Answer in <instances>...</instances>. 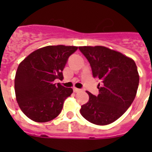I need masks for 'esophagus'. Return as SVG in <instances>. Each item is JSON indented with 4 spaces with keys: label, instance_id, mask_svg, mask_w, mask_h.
Here are the masks:
<instances>
[{
    "label": "esophagus",
    "instance_id": "esophagus-1",
    "mask_svg": "<svg viewBox=\"0 0 152 152\" xmlns=\"http://www.w3.org/2000/svg\"><path fill=\"white\" fill-rule=\"evenodd\" d=\"M73 91L74 92H79V91H80V89H79V88H73Z\"/></svg>",
    "mask_w": 152,
    "mask_h": 152
}]
</instances>
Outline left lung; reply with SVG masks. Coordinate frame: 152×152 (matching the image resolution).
Instances as JSON below:
<instances>
[{"label":"left lung","mask_w":152,"mask_h":152,"mask_svg":"<svg viewBox=\"0 0 152 152\" xmlns=\"http://www.w3.org/2000/svg\"><path fill=\"white\" fill-rule=\"evenodd\" d=\"M79 50L90 63L93 76L102 81L98 96L87 91L89 100L81 106V115L95 125H109L124 114L136 97L140 80L136 63L105 46H80Z\"/></svg>","instance_id":"1"}]
</instances>
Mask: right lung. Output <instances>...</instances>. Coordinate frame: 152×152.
<instances>
[{
    "mask_svg": "<svg viewBox=\"0 0 152 152\" xmlns=\"http://www.w3.org/2000/svg\"><path fill=\"white\" fill-rule=\"evenodd\" d=\"M73 46H48L30 53L18 66L15 76L16 101L23 113L36 122H47L59 115L64 100L73 90L53 83L62 80Z\"/></svg>",
    "mask_w": 152,
    "mask_h": 152,
    "instance_id": "1",
    "label": "right lung"
}]
</instances>
